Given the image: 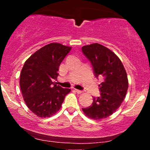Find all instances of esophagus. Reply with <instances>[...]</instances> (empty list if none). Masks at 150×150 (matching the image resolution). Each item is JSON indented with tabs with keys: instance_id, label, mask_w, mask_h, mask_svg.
Wrapping results in <instances>:
<instances>
[{
	"instance_id": "esophagus-1",
	"label": "esophagus",
	"mask_w": 150,
	"mask_h": 150,
	"mask_svg": "<svg viewBox=\"0 0 150 150\" xmlns=\"http://www.w3.org/2000/svg\"><path fill=\"white\" fill-rule=\"evenodd\" d=\"M75 92H76L77 94H81V93H82L83 92H82V91H81V90H79V89H75Z\"/></svg>"
}]
</instances>
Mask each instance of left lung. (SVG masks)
Segmentation results:
<instances>
[{
    "mask_svg": "<svg viewBox=\"0 0 150 150\" xmlns=\"http://www.w3.org/2000/svg\"><path fill=\"white\" fill-rule=\"evenodd\" d=\"M82 51L92 65L96 77H103L99 85L100 96L93 97L91 106L82 108L87 116L100 120L112 115L124 100L128 88L127 73L119 58L101 44L82 47Z\"/></svg>",
    "mask_w": 150,
    "mask_h": 150,
    "instance_id": "1",
    "label": "left lung"
}]
</instances>
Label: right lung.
Returning <instances> with one entry per match:
<instances>
[{
    "mask_svg": "<svg viewBox=\"0 0 150 150\" xmlns=\"http://www.w3.org/2000/svg\"><path fill=\"white\" fill-rule=\"evenodd\" d=\"M71 47L51 43L41 48L25 61L20 73L22 97L31 111L41 118L50 117L61 107L70 89L53 81L58 68Z\"/></svg>",
    "mask_w": 150,
    "mask_h": 150,
    "instance_id": "1",
    "label": "right lung"
}]
</instances>
